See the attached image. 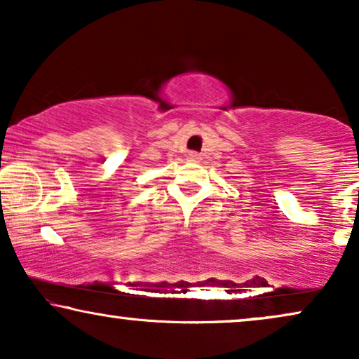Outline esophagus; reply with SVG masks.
Masks as SVG:
<instances>
[{
	"label": "esophagus",
	"mask_w": 359,
	"mask_h": 359,
	"mask_svg": "<svg viewBox=\"0 0 359 359\" xmlns=\"http://www.w3.org/2000/svg\"><path fill=\"white\" fill-rule=\"evenodd\" d=\"M187 159L192 161V162H197L200 159V156L197 154V152H190V154L187 156Z\"/></svg>",
	"instance_id": "34e87169"
}]
</instances>
